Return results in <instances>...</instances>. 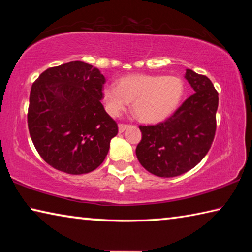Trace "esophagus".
Returning <instances> with one entry per match:
<instances>
[{
    "mask_svg": "<svg viewBox=\"0 0 252 252\" xmlns=\"http://www.w3.org/2000/svg\"><path fill=\"white\" fill-rule=\"evenodd\" d=\"M118 127H119V132H120V133H122V132L125 131L126 127H127V125H125V123H119Z\"/></svg>",
    "mask_w": 252,
    "mask_h": 252,
    "instance_id": "obj_1",
    "label": "esophagus"
}]
</instances>
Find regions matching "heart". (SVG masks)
<instances>
[{
  "label": "heart",
  "mask_w": 252,
  "mask_h": 252,
  "mask_svg": "<svg viewBox=\"0 0 252 252\" xmlns=\"http://www.w3.org/2000/svg\"><path fill=\"white\" fill-rule=\"evenodd\" d=\"M185 94V83L178 76L130 74L119 80L118 87L106 84L102 100L110 116L119 117L132 102L134 116L143 122L164 120L176 111Z\"/></svg>",
  "instance_id": "obj_1"
}]
</instances>
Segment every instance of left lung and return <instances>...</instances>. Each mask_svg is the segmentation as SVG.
<instances>
[{
	"instance_id": "left-lung-1",
	"label": "left lung",
	"mask_w": 252,
	"mask_h": 252,
	"mask_svg": "<svg viewBox=\"0 0 252 252\" xmlns=\"http://www.w3.org/2000/svg\"><path fill=\"white\" fill-rule=\"evenodd\" d=\"M186 79L193 94L165 121L139 126L142 139L135 149L136 158L158 177H177L194 168L215 139L218 92L206 75L188 69Z\"/></svg>"
}]
</instances>
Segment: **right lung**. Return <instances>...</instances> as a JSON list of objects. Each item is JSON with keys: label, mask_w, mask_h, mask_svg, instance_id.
I'll list each match as a JSON object with an SVG mask.
<instances>
[{"label": "right lung", "mask_w": 252, "mask_h": 252, "mask_svg": "<svg viewBox=\"0 0 252 252\" xmlns=\"http://www.w3.org/2000/svg\"><path fill=\"white\" fill-rule=\"evenodd\" d=\"M103 74L83 61L49 67L32 84L30 136L42 159L69 174L95 170L118 134L102 105Z\"/></svg>", "instance_id": "1"}]
</instances>
